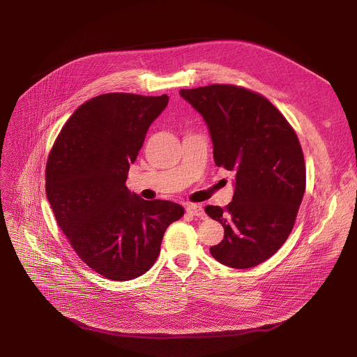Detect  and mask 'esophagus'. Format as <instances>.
<instances>
[{
  "label": "esophagus",
  "mask_w": 357,
  "mask_h": 357,
  "mask_svg": "<svg viewBox=\"0 0 357 357\" xmlns=\"http://www.w3.org/2000/svg\"><path fill=\"white\" fill-rule=\"evenodd\" d=\"M186 213H188V214L192 215V217H198V218H201V220L207 218V214H205L204 208L201 207L199 204H191V205H188V207H186Z\"/></svg>",
  "instance_id": "34e87169"
}]
</instances>
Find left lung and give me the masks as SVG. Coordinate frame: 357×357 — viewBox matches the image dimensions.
I'll return each instance as SVG.
<instances>
[{
  "label": "left lung",
  "mask_w": 357,
  "mask_h": 357,
  "mask_svg": "<svg viewBox=\"0 0 357 357\" xmlns=\"http://www.w3.org/2000/svg\"><path fill=\"white\" fill-rule=\"evenodd\" d=\"M179 93L207 123L215 165L236 174L233 201L205 207L224 227L210 252L230 268L257 266L294 229L307 182L301 143L282 112L255 91L214 84Z\"/></svg>",
  "instance_id": "obj_1"
}]
</instances>
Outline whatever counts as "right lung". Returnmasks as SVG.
Masks as SVG:
<instances>
[{"mask_svg": "<svg viewBox=\"0 0 357 357\" xmlns=\"http://www.w3.org/2000/svg\"><path fill=\"white\" fill-rule=\"evenodd\" d=\"M166 93L109 92L75 109L46 163V195L58 226L82 261L111 280L135 279L153 266L169 224L183 215L176 202L144 201L126 186L130 163Z\"/></svg>", "mask_w": 357, "mask_h": 357, "instance_id": "1", "label": "right lung"}]
</instances>
